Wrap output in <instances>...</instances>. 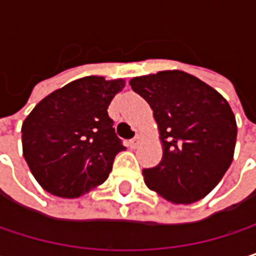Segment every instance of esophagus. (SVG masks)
<instances>
[{"mask_svg": "<svg viewBox=\"0 0 256 256\" xmlns=\"http://www.w3.org/2000/svg\"><path fill=\"white\" fill-rule=\"evenodd\" d=\"M139 144H140V138H139V136H134V138L130 140V148H136Z\"/></svg>", "mask_w": 256, "mask_h": 256, "instance_id": "esophagus-1", "label": "esophagus"}]
</instances>
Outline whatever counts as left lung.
Masks as SVG:
<instances>
[{
	"label": "left lung",
	"mask_w": 256,
	"mask_h": 256,
	"mask_svg": "<svg viewBox=\"0 0 256 256\" xmlns=\"http://www.w3.org/2000/svg\"><path fill=\"white\" fill-rule=\"evenodd\" d=\"M130 86L154 111L163 144L162 162L142 170L145 184L172 203L203 198L232 162L237 126L228 102L182 71L132 78Z\"/></svg>",
	"instance_id": "obj_1"
}]
</instances>
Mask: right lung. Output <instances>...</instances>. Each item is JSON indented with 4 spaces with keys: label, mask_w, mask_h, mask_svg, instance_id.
Masks as SVG:
<instances>
[{
    "label": "right lung",
    "mask_w": 256,
    "mask_h": 256,
    "mask_svg": "<svg viewBox=\"0 0 256 256\" xmlns=\"http://www.w3.org/2000/svg\"><path fill=\"white\" fill-rule=\"evenodd\" d=\"M123 80L84 77L44 98L22 126L24 157L50 194L74 198L105 182L126 150L108 106Z\"/></svg>",
    "instance_id": "add662e5"
}]
</instances>
